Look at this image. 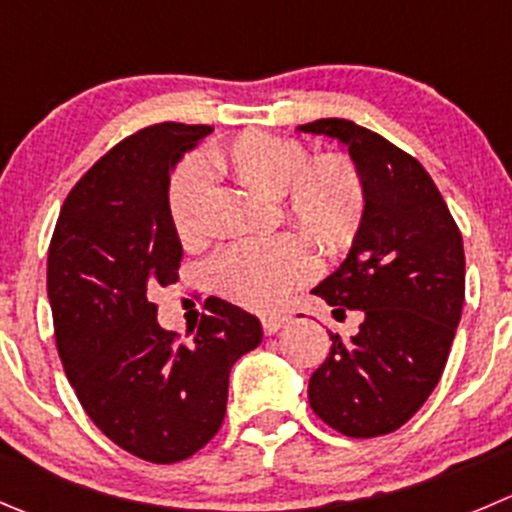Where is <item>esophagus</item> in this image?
I'll use <instances>...</instances> for the list:
<instances>
[{
    "mask_svg": "<svg viewBox=\"0 0 512 512\" xmlns=\"http://www.w3.org/2000/svg\"><path fill=\"white\" fill-rule=\"evenodd\" d=\"M287 322H290V315H265L262 317V330L267 332V335H275L280 327H285Z\"/></svg>",
    "mask_w": 512,
    "mask_h": 512,
    "instance_id": "1",
    "label": "esophagus"
}]
</instances>
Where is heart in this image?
Listing matches in <instances>:
<instances>
[{
  "label": "heart",
  "mask_w": 512,
  "mask_h": 512,
  "mask_svg": "<svg viewBox=\"0 0 512 512\" xmlns=\"http://www.w3.org/2000/svg\"><path fill=\"white\" fill-rule=\"evenodd\" d=\"M307 160L297 142L270 132H245L217 147L210 165L250 192L277 197L282 215L300 227L325 257L352 245L365 217V185L347 157L320 155ZM210 180L197 160L182 162L167 190V212L177 237L197 245L205 237ZM297 232L230 245L212 262V277L230 300L255 310L282 305L312 275V252Z\"/></svg>",
  "instance_id": "b5f03b06"
}]
</instances>
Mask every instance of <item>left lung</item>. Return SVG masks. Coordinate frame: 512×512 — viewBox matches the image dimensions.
Wrapping results in <instances>:
<instances>
[{
	"mask_svg": "<svg viewBox=\"0 0 512 512\" xmlns=\"http://www.w3.org/2000/svg\"><path fill=\"white\" fill-rule=\"evenodd\" d=\"M297 132L335 140L365 185L350 252L312 295L335 315L360 310V330L330 332V355L307 385L310 408L337 433L377 438L408 423L438 385L465 300L463 235L415 157L350 119Z\"/></svg>",
	"mask_w": 512,
	"mask_h": 512,
	"instance_id": "1",
	"label": "left lung"
}]
</instances>
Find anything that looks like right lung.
<instances>
[{
    "label": "right lung",
    "instance_id": "obj_1",
    "mask_svg": "<svg viewBox=\"0 0 512 512\" xmlns=\"http://www.w3.org/2000/svg\"><path fill=\"white\" fill-rule=\"evenodd\" d=\"M207 124H152L107 152L59 212L47 295L67 380L112 443L180 463L225 420L230 370L262 342L252 312L210 297L190 342L157 322L147 292L177 280L182 242L167 212L170 175Z\"/></svg>",
    "mask_w": 512,
    "mask_h": 512
}]
</instances>
